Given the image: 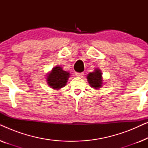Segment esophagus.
Segmentation results:
<instances>
[{
	"instance_id": "34e87169",
	"label": "esophagus",
	"mask_w": 148,
	"mask_h": 148,
	"mask_svg": "<svg viewBox=\"0 0 148 148\" xmlns=\"http://www.w3.org/2000/svg\"><path fill=\"white\" fill-rule=\"evenodd\" d=\"M84 73H75V75L77 77H84Z\"/></svg>"
}]
</instances>
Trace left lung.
I'll use <instances>...</instances> for the list:
<instances>
[{
  "label": "left lung",
  "instance_id": "8db88e82",
  "mask_svg": "<svg viewBox=\"0 0 148 148\" xmlns=\"http://www.w3.org/2000/svg\"><path fill=\"white\" fill-rule=\"evenodd\" d=\"M87 79L89 84L95 90H100L101 87L104 86V83L102 79V73L100 69H95L94 71L88 73L87 75Z\"/></svg>",
  "mask_w": 148,
  "mask_h": 148
}]
</instances>
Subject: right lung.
Listing matches in <instances>:
<instances>
[{"instance_id": "1", "label": "right lung", "mask_w": 148, "mask_h": 148, "mask_svg": "<svg viewBox=\"0 0 148 148\" xmlns=\"http://www.w3.org/2000/svg\"><path fill=\"white\" fill-rule=\"evenodd\" d=\"M70 77L69 72L65 71L59 65L52 68L46 75V81L50 88L58 90L65 86Z\"/></svg>"}]
</instances>
